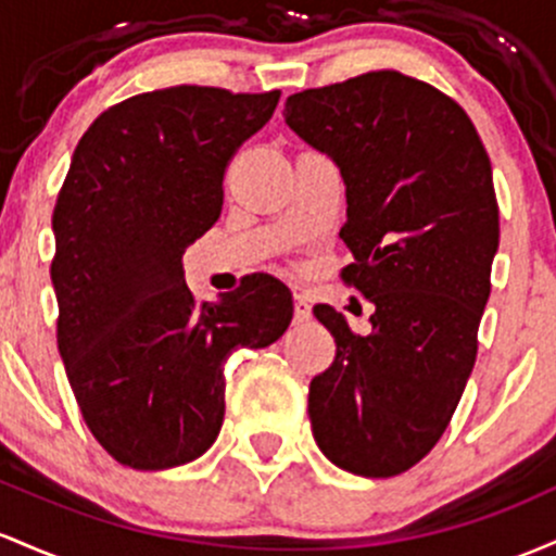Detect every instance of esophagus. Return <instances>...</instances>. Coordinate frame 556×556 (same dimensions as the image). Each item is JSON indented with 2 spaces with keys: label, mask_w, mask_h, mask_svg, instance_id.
Wrapping results in <instances>:
<instances>
[{
  "label": "esophagus",
  "mask_w": 556,
  "mask_h": 556,
  "mask_svg": "<svg viewBox=\"0 0 556 556\" xmlns=\"http://www.w3.org/2000/svg\"><path fill=\"white\" fill-rule=\"evenodd\" d=\"M309 317H312V307H309L307 296L296 294V296H294V320H296V323H307Z\"/></svg>",
  "instance_id": "esophagus-1"
}]
</instances>
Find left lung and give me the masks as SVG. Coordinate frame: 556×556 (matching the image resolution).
<instances>
[{"mask_svg": "<svg viewBox=\"0 0 556 556\" xmlns=\"http://www.w3.org/2000/svg\"><path fill=\"white\" fill-rule=\"evenodd\" d=\"M283 117L339 165L341 278L376 307L367 336L312 309L336 339L309 383L312 435L341 470L399 476L441 439L476 365L498 249L489 154L454 99L396 71L294 93Z\"/></svg>", "mask_w": 556, "mask_h": 556, "instance_id": "8db88e82", "label": "left lung"}]
</instances>
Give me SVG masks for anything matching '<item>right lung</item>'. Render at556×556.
Masks as SVG:
<instances>
[{
	"label": "right lung",
	"mask_w": 556,
	"mask_h": 556,
	"mask_svg": "<svg viewBox=\"0 0 556 556\" xmlns=\"http://www.w3.org/2000/svg\"><path fill=\"white\" fill-rule=\"evenodd\" d=\"M280 91L170 86L104 110L73 152L54 204L58 346L86 426L134 470L202 457L226 415L223 365L270 346L294 315L273 276L197 304L186 247L215 226L236 149Z\"/></svg>",
	"instance_id": "add662e5"
}]
</instances>
